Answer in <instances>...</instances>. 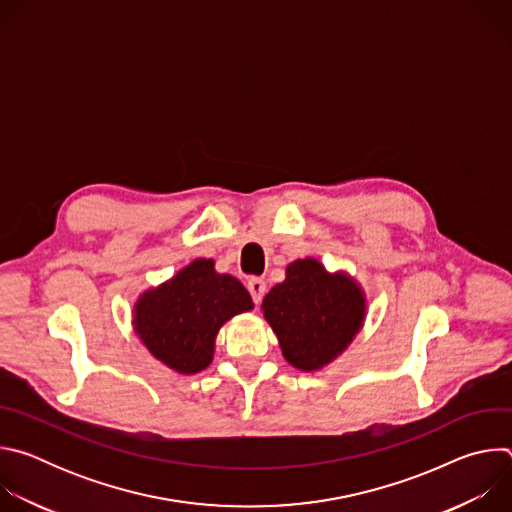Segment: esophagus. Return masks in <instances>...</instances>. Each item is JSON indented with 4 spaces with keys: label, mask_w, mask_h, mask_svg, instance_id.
Masks as SVG:
<instances>
[{
    "label": "esophagus",
    "mask_w": 512,
    "mask_h": 512,
    "mask_svg": "<svg viewBox=\"0 0 512 512\" xmlns=\"http://www.w3.org/2000/svg\"><path fill=\"white\" fill-rule=\"evenodd\" d=\"M247 289H249V294H251L253 302H255V304H259V302H261V298L265 296V289H267V285H265V281H263V279H259V277H251V279L247 281Z\"/></svg>",
    "instance_id": "34e87169"
}]
</instances>
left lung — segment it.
Instances as JSON below:
<instances>
[{
	"label": "left lung",
	"mask_w": 512,
	"mask_h": 512,
	"mask_svg": "<svg viewBox=\"0 0 512 512\" xmlns=\"http://www.w3.org/2000/svg\"><path fill=\"white\" fill-rule=\"evenodd\" d=\"M261 312L291 367L316 373L352 344L367 320L369 300L348 271H328L316 257H306L285 267V279L269 289Z\"/></svg>",
	"instance_id": "left-lung-1"
}]
</instances>
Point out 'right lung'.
Listing matches in <instances>:
<instances>
[{"instance_id":"obj_1","label":"right lung","mask_w":512,"mask_h":512,"mask_svg":"<svg viewBox=\"0 0 512 512\" xmlns=\"http://www.w3.org/2000/svg\"><path fill=\"white\" fill-rule=\"evenodd\" d=\"M245 285L194 259L164 283L145 289L133 304V332L148 352L178 375H196L212 362L216 334L233 316L251 312Z\"/></svg>"}]
</instances>
